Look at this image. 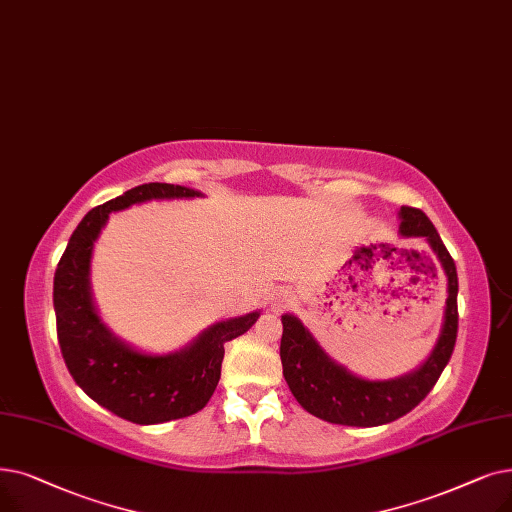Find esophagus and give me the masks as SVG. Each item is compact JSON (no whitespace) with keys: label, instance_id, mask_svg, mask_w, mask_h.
Listing matches in <instances>:
<instances>
[{"label":"esophagus","instance_id":"1","mask_svg":"<svg viewBox=\"0 0 512 512\" xmlns=\"http://www.w3.org/2000/svg\"><path fill=\"white\" fill-rule=\"evenodd\" d=\"M293 303V293L288 291V288H280V291H276L274 299H272V307L274 309H284Z\"/></svg>","mask_w":512,"mask_h":512}]
</instances>
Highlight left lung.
<instances>
[{
	"instance_id": "8db88e82",
	"label": "left lung",
	"mask_w": 512,
	"mask_h": 512,
	"mask_svg": "<svg viewBox=\"0 0 512 512\" xmlns=\"http://www.w3.org/2000/svg\"><path fill=\"white\" fill-rule=\"evenodd\" d=\"M399 234L425 238L448 278V299L443 311L441 335L429 358L410 374L389 381H368L330 360L311 337L303 322L291 314L282 316L280 360L288 389L309 412L332 425L379 427L402 418L429 395L448 366L458 332V274L456 263L441 242L431 219L414 207L399 211Z\"/></svg>"
}]
</instances>
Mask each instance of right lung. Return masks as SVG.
Instances as JSON below:
<instances>
[{"label":"right lung","mask_w":512,"mask_h":512,"mask_svg":"<svg viewBox=\"0 0 512 512\" xmlns=\"http://www.w3.org/2000/svg\"><path fill=\"white\" fill-rule=\"evenodd\" d=\"M201 196L186 186L142 184L87 213L73 232L54 274L58 343L75 383L96 404L136 425L184 418L211 399L224 362V345L244 335L259 311L209 326L188 347L154 355L133 349L100 320L90 284L94 242L108 215L152 198Z\"/></svg>","instance_id":"add662e5"}]
</instances>
